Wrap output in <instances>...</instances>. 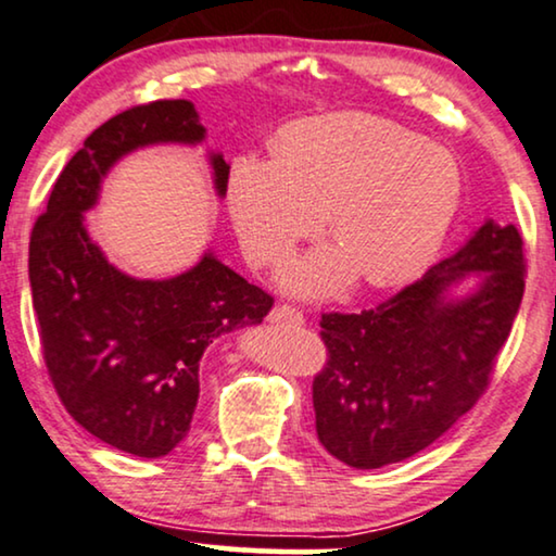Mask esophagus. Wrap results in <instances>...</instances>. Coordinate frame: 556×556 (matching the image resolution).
I'll list each match as a JSON object with an SVG mask.
<instances>
[{"mask_svg": "<svg viewBox=\"0 0 556 556\" xmlns=\"http://www.w3.org/2000/svg\"><path fill=\"white\" fill-rule=\"evenodd\" d=\"M269 323H274V325H302V323H305V317H302L298 307L277 305L269 313Z\"/></svg>", "mask_w": 556, "mask_h": 556, "instance_id": "esophagus-1", "label": "esophagus"}]
</instances>
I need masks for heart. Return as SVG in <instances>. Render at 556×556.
Segmentation results:
<instances>
[{
    "label": "heart",
    "instance_id": "b5f03b06",
    "mask_svg": "<svg viewBox=\"0 0 556 556\" xmlns=\"http://www.w3.org/2000/svg\"><path fill=\"white\" fill-rule=\"evenodd\" d=\"M271 157L241 154L228 205L254 266L279 264L323 231L338 249L315 251L282 274L287 290L323 294L353 269L374 287L406 282L438 254L463 201V173L445 147L371 114L290 124Z\"/></svg>",
    "mask_w": 556,
    "mask_h": 556
}]
</instances>
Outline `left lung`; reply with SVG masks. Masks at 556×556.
I'll list each match as a JSON object with an SVG mask.
<instances>
[{"label": "left lung", "mask_w": 556, "mask_h": 556, "mask_svg": "<svg viewBox=\"0 0 556 556\" xmlns=\"http://www.w3.org/2000/svg\"><path fill=\"white\" fill-rule=\"evenodd\" d=\"M470 276L477 290L453 295ZM523 277L521 233L485 220L463 249L379 307L325 313L328 364L313 381L323 447L351 468L374 470L442 438L488 389Z\"/></svg>", "instance_id": "obj_1"}]
</instances>
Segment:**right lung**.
<instances>
[{
	"mask_svg": "<svg viewBox=\"0 0 556 556\" xmlns=\"http://www.w3.org/2000/svg\"><path fill=\"white\" fill-rule=\"evenodd\" d=\"M205 127L185 99L111 116L73 154L29 236V287L50 381L80 427L137 457L180 445L195 412L198 368L213 340L258 325L274 300L208 251L173 279L116 269L86 231L84 213L124 154L150 144H201ZM228 188L224 154H208Z\"/></svg>",
	"mask_w": 556,
	"mask_h": 556,
	"instance_id": "add662e5",
	"label": "right lung"
}]
</instances>
